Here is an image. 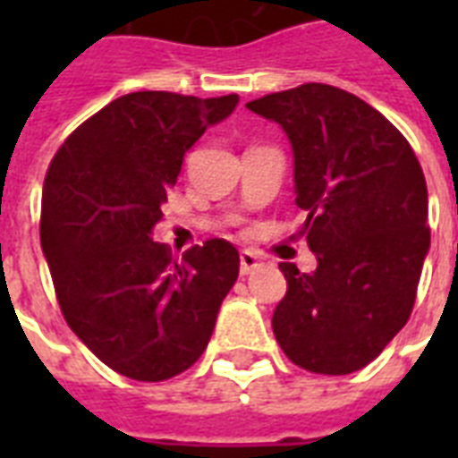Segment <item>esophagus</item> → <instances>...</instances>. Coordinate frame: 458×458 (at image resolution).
<instances>
[{"label": "esophagus", "instance_id": "34e87169", "mask_svg": "<svg viewBox=\"0 0 458 458\" xmlns=\"http://www.w3.org/2000/svg\"><path fill=\"white\" fill-rule=\"evenodd\" d=\"M259 266H261V261H259V257L254 251H242V254H240V273H242V276L254 273Z\"/></svg>", "mask_w": 458, "mask_h": 458}]
</instances>
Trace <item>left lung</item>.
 I'll use <instances>...</instances> for the list:
<instances>
[{
  "label": "left lung",
  "mask_w": 458,
  "mask_h": 458,
  "mask_svg": "<svg viewBox=\"0 0 458 458\" xmlns=\"http://www.w3.org/2000/svg\"><path fill=\"white\" fill-rule=\"evenodd\" d=\"M285 131L316 271L280 264L273 333L300 369L347 376L406 326L430 250L428 187L406 138L359 97L306 82L247 104Z\"/></svg>",
  "instance_id": "1"
}]
</instances>
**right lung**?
<instances>
[{
    "label": "right lung",
    "instance_id": "obj_1",
    "mask_svg": "<svg viewBox=\"0 0 458 458\" xmlns=\"http://www.w3.org/2000/svg\"><path fill=\"white\" fill-rule=\"evenodd\" d=\"M237 102L131 92L78 125L49 164L39 242L61 313L121 376L158 383L190 369L235 285L233 244L207 240L173 261L152 230L185 152Z\"/></svg>",
    "mask_w": 458,
    "mask_h": 458
}]
</instances>
